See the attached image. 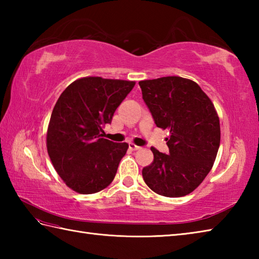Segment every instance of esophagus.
I'll use <instances>...</instances> for the list:
<instances>
[{
    "mask_svg": "<svg viewBox=\"0 0 259 259\" xmlns=\"http://www.w3.org/2000/svg\"><path fill=\"white\" fill-rule=\"evenodd\" d=\"M129 149L135 151V150H139V149H141V147H139V146H137V145L133 144V142H130V144H129Z\"/></svg>",
    "mask_w": 259,
    "mask_h": 259,
    "instance_id": "esophagus-1",
    "label": "esophagus"
}]
</instances>
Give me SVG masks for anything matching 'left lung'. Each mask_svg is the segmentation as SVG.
Listing matches in <instances>:
<instances>
[{
  "label": "left lung",
  "mask_w": 259,
  "mask_h": 259,
  "mask_svg": "<svg viewBox=\"0 0 259 259\" xmlns=\"http://www.w3.org/2000/svg\"><path fill=\"white\" fill-rule=\"evenodd\" d=\"M139 85L156 125L170 133L169 155L152 147L153 161L142 169V177L158 195H188L206 178L217 156L221 124L216 110L189 79L163 76L140 81Z\"/></svg>",
  "instance_id": "8db88e82"
}]
</instances>
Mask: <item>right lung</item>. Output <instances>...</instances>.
<instances>
[{
  "instance_id": "add662e5",
  "label": "right lung",
  "mask_w": 259,
  "mask_h": 259,
  "mask_svg": "<svg viewBox=\"0 0 259 259\" xmlns=\"http://www.w3.org/2000/svg\"><path fill=\"white\" fill-rule=\"evenodd\" d=\"M135 84L87 76L72 82L58 99L47 148L54 169L72 190L95 194L112 183L129 146L102 138L103 128Z\"/></svg>"
}]
</instances>
